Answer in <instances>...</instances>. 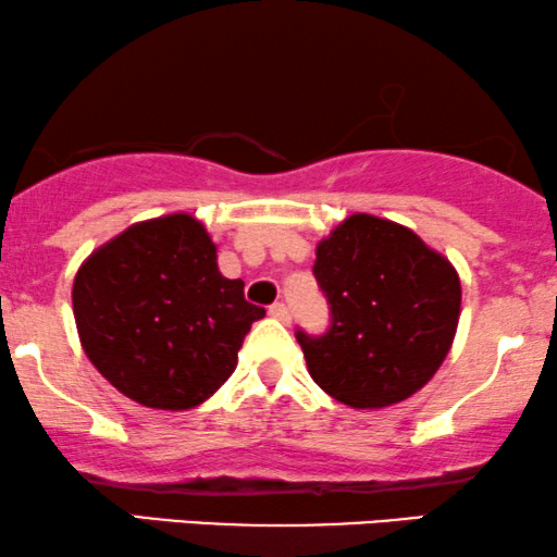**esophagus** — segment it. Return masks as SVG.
I'll return each mask as SVG.
<instances>
[{"label":"esophagus","instance_id":"esophagus-1","mask_svg":"<svg viewBox=\"0 0 557 557\" xmlns=\"http://www.w3.org/2000/svg\"><path fill=\"white\" fill-rule=\"evenodd\" d=\"M270 317H274L277 321H283V324H287V321H290V308H287L283 300H277V304L270 306Z\"/></svg>","mask_w":557,"mask_h":557}]
</instances>
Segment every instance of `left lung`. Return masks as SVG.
<instances>
[{
  "mask_svg": "<svg viewBox=\"0 0 557 557\" xmlns=\"http://www.w3.org/2000/svg\"><path fill=\"white\" fill-rule=\"evenodd\" d=\"M324 334L296 332L308 373L330 397L371 410L412 397L454 343L459 274L410 227L350 214L317 249Z\"/></svg>",
  "mask_w": 557,
  "mask_h": 557,
  "instance_id": "1",
  "label": "left lung"
}]
</instances>
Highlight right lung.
I'll return each instance as SVG.
<instances>
[{"instance_id":"right-lung-1","label":"right lung","mask_w":557,"mask_h":557,"mask_svg":"<svg viewBox=\"0 0 557 557\" xmlns=\"http://www.w3.org/2000/svg\"><path fill=\"white\" fill-rule=\"evenodd\" d=\"M72 306L90 363L156 410H189L225 384L264 308L218 270L205 225L169 214L126 227L79 267Z\"/></svg>"}]
</instances>
